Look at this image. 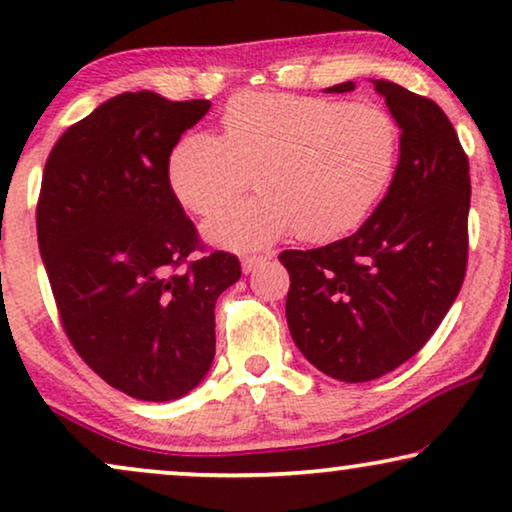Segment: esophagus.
I'll return each mask as SVG.
<instances>
[{"label": "esophagus", "instance_id": "esophagus-1", "mask_svg": "<svg viewBox=\"0 0 512 512\" xmlns=\"http://www.w3.org/2000/svg\"><path fill=\"white\" fill-rule=\"evenodd\" d=\"M265 261H268V256H244L242 258V270L249 275V272H254L258 265H263Z\"/></svg>", "mask_w": 512, "mask_h": 512}]
</instances>
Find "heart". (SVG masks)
Here are the masks:
<instances>
[{"label": "heart", "instance_id": "1", "mask_svg": "<svg viewBox=\"0 0 512 512\" xmlns=\"http://www.w3.org/2000/svg\"><path fill=\"white\" fill-rule=\"evenodd\" d=\"M223 137L193 132L174 146L167 181L186 212L209 216L247 191L263 195L205 223L216 247L251 251L279 237L331 242L375 212L394 184L401 128L370 102L242 93L221 114Z\"/></svg>", "mask_w": 512, "mask_h": 512}]
</instances>
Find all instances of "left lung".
<instances>
[{"instance_id": "8db88e82", "label": "left lung", "mask_w": 512, "mask_h": 512, "mask_svg": "<svg viewBox=\"0 0 512 512\" xmlns=\"http://www.w3.org/2000/svg\"><path fill=\"white\" fill-rule=\"evenodd\" d=\"M373 83L401 128L394 184L354 235L279 254L291 338L340 382L377 380L415 356L459 296L468 261L471 177L450 118L398 83ZM349 90L354 81L328 93Z\"/></svg>"}]
</instances>
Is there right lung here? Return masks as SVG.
<instances>
[{"mask_svg":"<svg viewBox=\"0 0 512 512\" xmlns=\"http://www.w3.org/2000/svg\"><path fill=\"white\" fill-rule=\"evenodd\" d=\"M207 100L123 93L74 123L46 160L39 251L62 328L104 382L139 401H174L214 361L216 298L240 279L228 251H202L174 200L167 163Z\"/></svg>","mask_w":512,"mask_h":512,"instance_id":"add662e5","label":"right lung"}]
</instances>
